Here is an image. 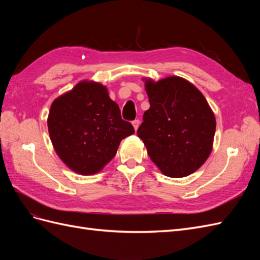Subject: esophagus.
<instances>
[{
  "label": "esophagus",
  "instance_id": "1",
  "mask_svg": "<svg viewBox=\"0 0 260 260\" xmlns=\"http://www.w3.org/2000/svg\"><path fill=\"white\" fill-rule=\"evenodd\" d=\"M140 120L139 119H136V120H133L132 121V124H133V128H135V130H138V128H139V125H140Z\"/></svg>",
  "mask_w": 260,
  "mask_h": 260
}]
</instances>
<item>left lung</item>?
<instances>
[{
  "label": "left lung",
  "instance_id": "8db88e82",
  "mask_svg": "<svg viewBox=\"0 0 260 260\" xmlns=\"http://www.w3.org/2000/svg\"><path fill=\"white\" fill-rule=\"evenodd\" d=\"M149 108L137 133L165 176L193 174L211 152L216 119L206 99L180 77L146 80Z\"/></svg>",
  "mask_w": 260,
  "mask_h": 260
}]
</instances>
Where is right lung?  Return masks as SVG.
I'll return each mask as SVG.
<instances>
[{"mask_svg": "<svg viewBox=\"0 0 260 260\" xmlns=\"http://www.w3.org/2000/svg\"><path fill=\"white\" fill-rule=\"evenodd\" d=\"M48 127L59 158L83 176L102 170L115 157L121 140L135 133L105 86L89 81L53 102Z\"/></svg>", "mask_w": 260, "mask_h": 260, "instance_id": "1", "label": "right lung"}]
</instances>
